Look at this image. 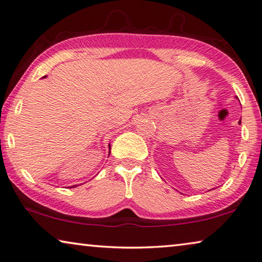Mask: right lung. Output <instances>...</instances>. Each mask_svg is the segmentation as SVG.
Segmentation results:
<instances>
[{"mask_svg": "<svg viewBox=\"0 0 262 262\" xmlns=\"http://www.w3.org/2000/svg\"><path fill=\"white\" fill-rule=\"evenodd\" d=\"M108 148H111V146H110V145H108ZM76 186V185H74V186H71V187H75Z\"/></svg>", "mask_w": 262, "mask_h": 262, "instance_id": "1", "label": "right lung"}]
</instances>
